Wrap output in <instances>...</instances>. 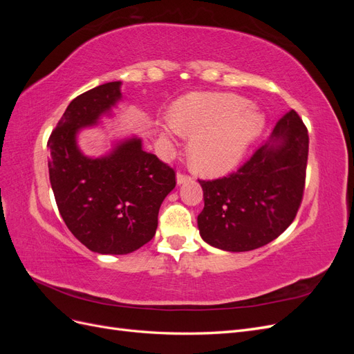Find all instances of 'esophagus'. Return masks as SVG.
I'll return each mask as SVG.
<instances>
[{
  "instance_id": "esophagus-1",
  "label": "esophagus",
  "mask_w": 354,
  "mask_h": 354,
  "mask_svg": "<svg viewBox=\"0 0 354 354\" xmlns=\"http://www.w3.org/2000/svg\"><path fill=\"white\" fill-rule=\"evenodd\" d=\"M187 180H189V177H187V176H185V174H177V177H176V181H177V185H178V186H181L183 183H186Z\"/></svg>"
}]
</instances>
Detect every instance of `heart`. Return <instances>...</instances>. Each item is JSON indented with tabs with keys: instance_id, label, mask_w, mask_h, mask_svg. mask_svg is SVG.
I'll return each mask as SVG.
<instances>
[{
	"instance_id": "obj_1",
	"label": "heart",
	"mask_w": 354,
	"mask_h": 354,
	"mask_svg": "<svg viewBox=\"0 0 354 354\" xmlns=\"http://www.w3.org/2000/svg\"><path fill=\"white\" fill-rule=\"evenodd\" d=\"M168 124L178 136L190 137V168L203 177H218L236 167L263 131L264 115L250 102L230 93H192L176 100ZM162 140L171 146V133Z\"/></svg>"
}]
</instances>
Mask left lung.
Returning a JSON list of instances; mask_svg holds the SVG:
<instances>
[{
    "label": "left lung",
    "instance_id": "1",
    "mask_svg": "<svg viewBox=\"0 0 354 354\" xmlns=\"http://www.w3.org/2000/svg\"><path fill=\"white\" fill-rule=\"evenodd\" d=\"M307 128L295 111L283 115L267 140L236 173L202 181L201 238L214 248L245 252L286 230L303 199Z\"/></svg>",
    "mask_w": 354,
    "mask_h": 354
}]
</instances>
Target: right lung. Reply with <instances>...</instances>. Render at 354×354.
<instances>
[{"mask_svg": "<svg viewBox=\"0 0 354 354\" xmlns=\"http://www.w3.org/2000/svg\"><path fill=\"white\" fill-rule=\"evenodd\" d=\"M121 81L99 85L73 99L51 133L48 174L60 216L93 252L130 254L151 241L160 203L176 187L167 164L143 151L140 137L112 142L102 156L85 155L78 134L102 125L124 102Z\"/></svg>", "mask_w": 354, "mask_h": 354, "instance_id": "right-lung-1", "label": "right lung"}]
</instances>
